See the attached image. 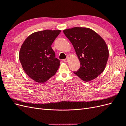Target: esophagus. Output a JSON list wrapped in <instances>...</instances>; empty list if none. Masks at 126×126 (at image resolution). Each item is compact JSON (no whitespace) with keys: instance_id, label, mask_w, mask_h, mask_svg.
I'll list each match as a JSON object with an SVG mask.
<instances>
[{"instance_id":"34e87169","label":"esophagus","mask_w":126,"mask_h":126,"mask_svg":"<svg viewBox=\"0 0 126 126\" xmlns=\"http://www.w3.org/2000/svg\"><path fill=\"white\" fill-rule=\"evenodd\" d=\"M68 59H69V58H68V57H67V58H66V59H63V62H65V63L67 62L68 60Z\"/></svg>"}]
</instances>
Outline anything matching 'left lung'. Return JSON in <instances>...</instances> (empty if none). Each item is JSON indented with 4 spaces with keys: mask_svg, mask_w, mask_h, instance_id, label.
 Segmentation results:
<instances>
[{
    "mask_svg": "<svg viewBox=\"0 0 126 126\" xmlns=\"http://www.w3.org/2000/svg\"><path fill=\"white\" fill-rule=\"evenodd\" d=\"M63 33L73 45L80 63V67L74 73L86 82L97 78L104 70L109 57L105 40L88 28L67 29Z\"/></svg>",
    "mask_w": 126,
    "mask_h": 126,
    "instance_id": "8db88e82",
    "label": "left lung"
}]
</instances>
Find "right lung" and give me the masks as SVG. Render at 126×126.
I'll list each match as a JSON object with an SVG mask.
<instances>
[{
	"label": "right lung",
	"mask_w": 126,
	"mask_h": 126,
	"mask_svg": "<svg viewBox=\"0 0 126 126\" xmlns=\"http://www.w3.org/2000/svg\"><path fill=\"white\" fill-rule=\"evenodd\" d=\"M61 31L45 30L31 34L22 44L19 58L29 77L43 83L56 73L60 60L56 58L51 45Z\"/></svg>",
	"instance_id": "add662e5"
}]
</instances>
